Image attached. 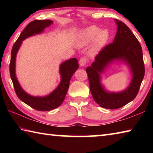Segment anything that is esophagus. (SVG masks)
I'll use <instances>...</instances> for the list:
<instances>
[{
  "instance_id": "34e87169",
  "label": "esophagus",
  "mask_w": 153,
  "mask_h": 153,
  "mask_svg": "<svg viewBox=\"0 0 153 153\" xmlns=\"http://www.w3.org/2000/svg\"><path fill=\"white\" fill-rule=\"evenodd\" d=\"M86 63H87V59H86V57H82L81 59H80V60H79L80 66H82V67L84 66L86 64Z\"/></svg>"
}]
</instances>
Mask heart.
Wrapping results in <instances>:
<instances>
[{
	"mask_svg": "<svg viewBox=\"0 0 153 153\" xmlns=\"http://www.w3.org/2000/svg\"><path fill=\"white\" fill-rule=\"evenodd\" d=\"M109 32L106 29L101 30L95 25H91L84 28L79 33L76 39L77 45L82 47L88 45L93 40L90 53L92 55H96L105 47L109 40Z\"/></svg>",
	"mask_w": 153,
	"mask_h": 153,
	"instance_id": "obj_1",
	"label": "heart"
}]
</instances>
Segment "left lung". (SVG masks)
Here are the masks:
<instances>
[{"label": "left lung", "mask_w": 153, "mask_h": 153, "mask_svg": "<svg viewBox=\"0 0 153 153\" xmlns=\"http://www.w3.org/2000/svg\"><path fill=\"white\" fill-rule=\"evenodd\" d=\"M115 22L117 29L113 42L105 46L86 69L93 98L100 107L108 109L122 107L136 98L145 72L140 44L125 24L117 19ZM115 61L126 64L132 74L128 86L120 92L108 91L101 81V74Z\"/></svg>", "instance_id": "1"}]
</instances>
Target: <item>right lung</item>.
<instances>
[{
    "label": "right lung",
    "instance_id": "1",
    "mask_svg": "<svg viewBox=\"0 0 153 153\" xmlns=\"http://www.w3.org/2000/svg\"><path fill=\"white\" fill-rule=\"evenodd\" d=\"M53 24L51 20H34L30 22L21 33L11 50V62L9 65L10 76L13 84L15 93L19 99L34 109L40 111L53 110L60 106L63 102L69 89L72 76L78 69V61L76 58H71L62 63L59 66L61 76L60 84L55 90L44 97H34L28 94L20 86L15 74V63L17 52L22 42L30 36L42 33L46 27Z\"/></svg>",
    "mask_w": 153,
    "mask_h": 153
}]
</instances>
